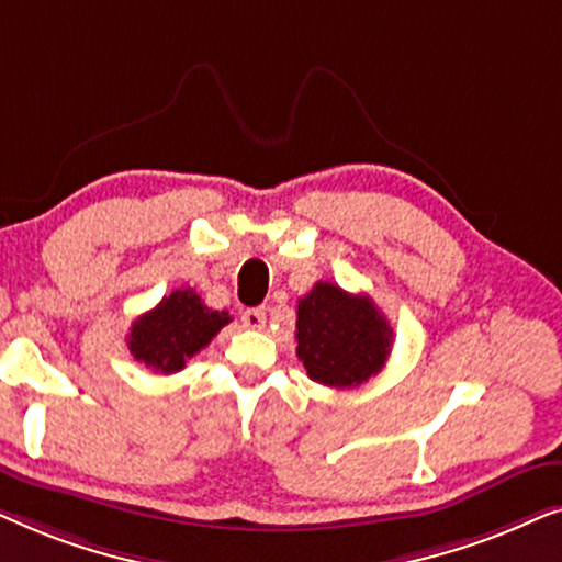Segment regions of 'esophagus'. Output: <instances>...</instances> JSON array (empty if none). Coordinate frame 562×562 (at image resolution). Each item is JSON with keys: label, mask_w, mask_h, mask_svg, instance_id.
Here are the masks:
<instances>
[{"label": "esophagus", "mask_w": 562, "mask_h": 562, "mask_svg": "<svg viewBox=\"0 0 562 562\" xmlns=\"http://www.w3.org/2000/svg\"><path fill=\"white\" fill-rule=\"evenodd\" d=\"M266 325V312L263 310H245L243 312V327L260 329Z\"/></svg>", "instance_id": "obj_1"}]
</instances>
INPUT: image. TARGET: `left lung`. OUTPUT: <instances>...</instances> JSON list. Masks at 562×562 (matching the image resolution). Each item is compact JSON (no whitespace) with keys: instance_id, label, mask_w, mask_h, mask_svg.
<instances>
[{"instance_id":"left-lung-1","label":"left lung","mask_w":562,"mask_h":562,"mask_svg":"<svg viewBox=\"0 0 562 562\" xmlns=\"http://www.w3.org/2000/svg\"><path fill=\"white\" fill-rule=\"evenodd\" d=\"M394 329L371 296L348 294L329 281L299 299L296 356L312 381L352 389L386 366Z\"/></svg>"}]
</instances>
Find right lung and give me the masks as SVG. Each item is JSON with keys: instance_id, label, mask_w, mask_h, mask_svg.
I'll list each match as a JSON object with an SVG mask.
<instances>
[{"instance_id": "right-lung-1", "label": "right lung", "mask_w": 562, "mask_h": 562, "mask_svg": "<svg viewBox=\"0 0 562 562\" xmlns=\"http://www.w3.org/2000/svg\"><path fill=\"white\" fill-rule=\"evenodd\" d=\"M229 322V312L210 310L194 289H176L130 327L127 348L156 373H176L206 348Z\"/></svg>"}]
</instances>
